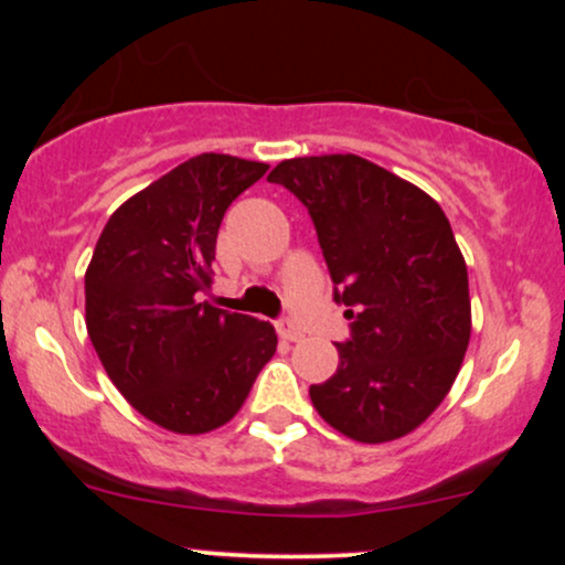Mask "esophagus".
I'll return each mask as SVG.
<instances>
[{
    "label": "esophagus",
    "instance_id": "1",
    "mask_svg": "<svg viewBox=\"0 0 565 565\" xmlns=\"http://www.w3.org/2000/svg\"><path fill=\"white\" fill-rule=\"evenodd\" d=\"M276 332H278V337H281V340H289V342L302 340V332L289 319H278L276 321Z\"/></svg>",
    "mask_w": 565,
    "mask_h": 565
}]
</instances>
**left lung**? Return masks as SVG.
<instances>
[{"mask_svg":"<svg viewBox=\"0 0 565 565\" xmlns=\"http://www.w3.org/2000/svg\"><path fill=\"white\" fill-rule=\"evenodd\" d=\"M308 206L345 305L340 366L310 385L342 436L385 444L436 412L470 342L468 265L438 201L355 153L287 159L268 174Z\"/></svg>","mask_w":565,"mask_h":565,"instance_id":"obj_1","label":"left lung"}]
</instances>
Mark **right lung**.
<instances>
[{
    "mask_svg": "<svg viewBox=\"0 0 565 565\" xmlns=\"http://www.w3.org/2000/svg\"><path fill=\"white\" fill-rule=\"evenodd\" d=\"M265 172L228 153L188 159L127 199L95 244L87 334L119 393L164 430L228 423L276 353L268 321L201 300L225 210Z\"/></svg>",
    "mask_w": 565,
    "mask_h": 565,
    "instance_id": "1",
    "label": "right lung"
}]
</instances>
